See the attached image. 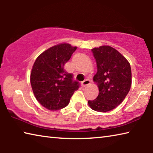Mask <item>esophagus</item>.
<instances>
[{
    "instance_id": "esophagus-1",
    "label": "esophagus",
    "mask_w": 153,
    "mask_h": 153,
    "mask_svg": "<svg viewBox=\"0 0 153 153\" xmlns=\"http://www.w3.org/2000/svg\"><path fill=\"white\" fill-rule=\"evenodd\" d=\"M90 81L89 79H86V80H84V81H83L82 82V87H86V86H88V85H89L90 84Z\"/></svg>"
}]
</instances>
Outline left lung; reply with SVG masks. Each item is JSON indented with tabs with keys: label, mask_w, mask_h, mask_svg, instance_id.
<instances>
[{
	"label": "left lung",
	"mask_w": 153,
	"mask_h": 153,
	"mask_svg": "<svg viewBox=\"0 0 153 153\" xmlns=\"http://www.w3.org/2000/svg\"><path fill=\"white\" fill-rule=\"evenodd\" d=\"M97 72L93 77L99 90L98 97L88 100L92 110L107 112L114 109L125 99L131 85L130 64L120 52L110 46L92 49Z\"/></svg>",
	"instance_id": "obj_1"
}]
</instances>
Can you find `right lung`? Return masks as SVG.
Listing matches in <instances>:
<instances>
[{
	"label": "right lung",
	"mask_w": 153,
	"mask_h": 153,
	"mask_svg": "<svg viewBox=\"0 0 153 153\" xmlns=\"http://www.w3.org/2000/svg\"><path fill=\"white\" fill-rule=\"evenodd\" d=\"M77 49L70 44L53 46L38 56L30 74V83L36 100L51 111L61 109L68 105L70 98L79 88L64 65Z\"/></svg>",
	"instance_id": "right-lung-1"
}]
</instances>
